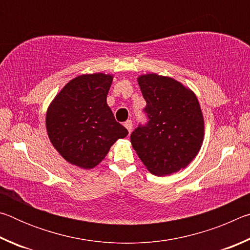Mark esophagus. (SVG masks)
Wrapping results in <instances>:
<instances>
[{
	"label": "esophagus",
	"mask_w": 250,
	"mask_h": 250,
	"mask_svg": "<svg viewBox=\"0 0 250 250\" xmlns=\"http://www.w3.org/2000/svg\"><path fill=\"white\" fill-rule=\"evenodd\" d=\"M132 121L131 120H128V121H125V126L126 128V130L129 131V133H131V131H132Z\"/></svg>",
	"instance_id": "34e87169"
}]
</instances>
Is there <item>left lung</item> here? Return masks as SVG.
I'll list each match as a JSON object with an SVG mask.
<instances>
[{
	"label": "left lung",
	"instance_id": "obj_1",
	"mask_svg": "<svg viewBox=\"0 0 250 250\" xmlns=\"http://www.w3.org/2000/svg\"><path fill=\"white\" fill-rule=\"evenodd\" d=\"M137 79L150 120L131 133V145L152 174L166 176L183 170L196 158L205 134L195 92L155 73Z\"/></svg>",
	"mask_w": 250,
	"mask_h": 250
}]
</instances>
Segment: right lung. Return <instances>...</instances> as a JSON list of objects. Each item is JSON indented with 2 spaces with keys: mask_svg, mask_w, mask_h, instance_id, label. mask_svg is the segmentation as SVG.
Wrapping results in <instances>:
<instances>
[{
  "mask_svg": "<svg viewBox=\"0 0 250 250\" xmlns=\"http://www.w3.org/2000/svg\"><path fill=\"white\" fill-rule=\"evenodd\" d=\"M113 75L83 74L69 80L46 112V130L62 158L83 170L96 167L128 130L107 104Z\"/></svg>",
  "mask_w": 250,
  "mask_h": 250,
  "instance_id": "right-lung-1",
  "label": "right lung"
}]
</instances>
